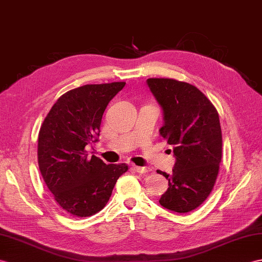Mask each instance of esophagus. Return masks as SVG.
Segmentation results:
<instances>
[{"instance_id": "esophagus-1", "label": "esophagus", "mask_w": 262, "mask_h": 262, "mask_svg": "<svg viewBox=\"0 0 262 262\" xmlns=\"http://www.w3.org/2000/svg\"><path fill=\"white\" fill-rule=\"evenodd\" d=\"M134 171H136L137 173H147L150 171L149 167H145V166H136V165H133Z\"/></svg>"}]
</instances>
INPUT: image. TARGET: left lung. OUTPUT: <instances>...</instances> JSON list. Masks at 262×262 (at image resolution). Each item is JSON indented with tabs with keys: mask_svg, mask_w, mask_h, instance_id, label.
<instances>
[{
	"mask_svg": "<svg viewBox=\"0 0 262 262\" xmlns=\"http://www.w3.org/2000/svg\"><path fill=\"white\" fill-rule=\"evenodd\" d=\"M146 83L162 108L160 135L173 146L175 164L160 199L164 208L186 213L210 195L222 157V133L215 107L196 87L165 78H149ZM171 150V149H169Z\"/></svg>",
	"mask_w": 262,
	"mask_h": 262,
	"instance_id": "left-lung-1",
	"label": "left lung"
}]
</instances>
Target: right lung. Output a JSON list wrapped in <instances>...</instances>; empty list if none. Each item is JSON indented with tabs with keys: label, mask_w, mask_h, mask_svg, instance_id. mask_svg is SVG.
<instances>
[{
	"label": "right lung",
	"mask_w": 262,
	"mask_h": 262,
	"mask_svg": "<svg viewBox=\"0 0 262 262\" xmlns=\"http://www.w3.org/2000/svg\"><path fill=\"white\" fill-rule=\"evenodd\" d=\"M126 82L84 84L67 91L52 106L38 138L39 168L56 202L86 217L105 208L126 164H105L88 156L98 142L103 112Z\"/></svg>",
	"instance_id": "1"
}]
</instances>
